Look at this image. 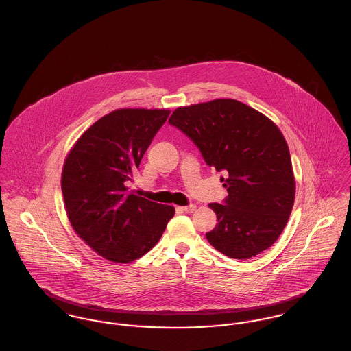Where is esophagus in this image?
<instances>
[{
    "label": "esophagus",
    "mask_w": 351,
    "mask_h": 351,
    "mask_svg": "<svg viewBox=\"0 0 351 351\" xmlns=\"http://www.w3.org/2000/svg\"><path fill=\"white\" fill-rule=\"evenodd\" d=\"M181 209L186 213H192L195 209H196V205L195 204H189V205H185V206H181Z\"/></svg>",
    "instance_id": "34e87169"
}]
</instances>
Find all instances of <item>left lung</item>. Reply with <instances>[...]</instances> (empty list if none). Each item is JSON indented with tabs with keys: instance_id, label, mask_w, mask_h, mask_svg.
I'll return each instance as SVG.
<instances>
[{
	"instance_id": "8db88e82",
	"label": "left lung",
	"mask_w": 351,
	"mask_h": 351,
	"mask_svg": "<svg viewBox=\"0 0 351 351\" xmlns=\"http://www.w3.org/2000/svg\"><path fill=\"white\" fill-rule=\"evenodd\" d=\"M169 123L197 146L208 166L226 174L220 181L228 196L223 204H209L217 224L205 234L208 242L235 259L269 249L288 223L296 189L278 127L230 99L177 108Z\"/></svg>"
}]
</instances>
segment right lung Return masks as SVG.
<instances>
[{
	"mask_svg": "<svg viewBox=\"0 0 351 351\" xmlns=\"http://www.w3.org/2000/svg\"><path fill=\"white\" fill-rule=\"evenodd\" d=\"M170 114L117 109L97 120L70 150L62 193L74 231L101 256L132 262L158 243L174 208L128 191L132 174Z\"/></svg>",
	"mask_w": 351,
	"mask_h": 351,
	"instance_id": "1",
	"label": "right lung"
}]
</instances>
